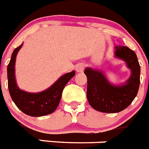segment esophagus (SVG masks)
<instances>
[{"label":"esophagus","mask_w":149,"mask_h":149,"mask_svg":"<svg viewBox=\"0 0 149 149\" xmlns=\"http://www.w3.org/2000/svg\"><path fill=\"white\" fill-rule=\"evenodd\" d=\"M84 63H79V64H77V66H76V71L77 72H82L84 71Z\"/></svg>","instance_id":"obj_1"}]
</instances>
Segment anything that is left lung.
<instances>
[{
    "instance_id": "1",
    "label": "left lung",
    "mask_w": 149,
    "mask_h": 149,
    "mask_svg": "<svg viewBox=\"0 0 149 149\" xmlns=\"http://www.w3.org/2000/svg\"><path fill=\"white\" fill-rule=\"evenodd\" d=\"M114 55L124 60L131 70V76L124 84L112 85L103 72L87 68V97L95 110L105 113H117L127 108L136 96L140 83V65L135 52L127 47L116 46Z\"/></svg>"
}]
</instances>
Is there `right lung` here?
<instances>
[{
	"label": "right lung",
	"mask_w": 149,
	"mask_h": 149,
	"mask_svg": "<svg viewBox=\"0 0 149 149\" xmlns=\"http://www.w3.org/2000/svg\"><path fill=\"white\" fill-rule=\"evenodd\" d=\"M22 46V44L14 49L7 66L8 88L11 98L18 109L29 116L40 117L51 114L58 107L62 90L74 76L75 72L72 71L62 75L51 87L43 92L31 93L20 90L16 85L15 78V62L16 55Z\"/></svg>",
	"instance_id": "1"
}]
</instances>
